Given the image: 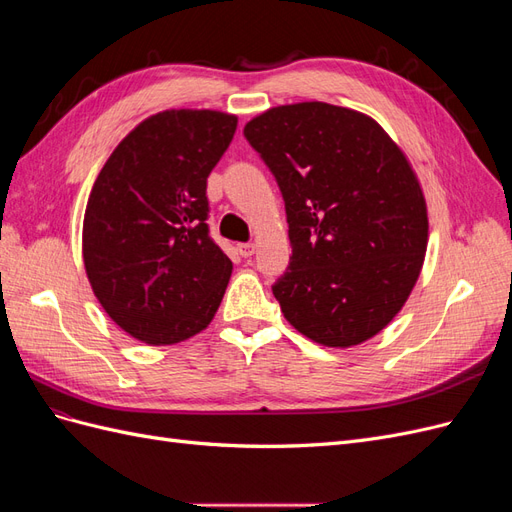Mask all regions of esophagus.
Returning <instances> with one entry per match:
<instances>
[{
    "mask_svg": "<svg viewBox=\"0 0 512 512\" xmlns=\"http://www.w3.org/2000/svg\"><path fill=\"white\" fill-rule=\"evenodd\" d=\"M237 252H239L243 258H250V256L256 252V245H254V243H239V245H237Z\"/></svg>",
    "mask_w": 512,
    "mask_h": 512,
    "instance_id": "34e87169",
    "label": "esophagus"
}]
</instances>
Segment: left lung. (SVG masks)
<instances>
[{"label":"left lung","mask_w":512,"mask_h":512,"mask_svg":"<svg viewBox=\"0 0 512 512\" xmlns=\"http://www.w3.org/2000/svg\"><path fill=\"white\" fill-rule=\"evenodd\" d=\"M243 134L286 205L292 256L271 286L284 318L331 348L374 337L404 307L427 250L406 156L374 119L327 102L269 108Z\"/></svg>","instance_id":"obj_1"}]
</instances>
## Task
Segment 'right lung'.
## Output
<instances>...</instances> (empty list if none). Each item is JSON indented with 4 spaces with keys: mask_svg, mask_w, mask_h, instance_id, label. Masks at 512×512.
Masks as SVG:
<instances>
[{
    "mask_svg": "<svg viewBox=\"0 0 512 512\" xmlns=\"http://www.w3.org/2000/svg\"><path fill=\"white\" fill-rule=\"evenodd\" d=\"M237 130L218 111H164L106 160L83 222V260L104 312L151 346L213 320L232 262L209 235L207 177Z\"/></svg>",
    "mask_w": 512,
    "mask_h": 512,
    "instance_id": "right-lung-1",
    "label": "right lung"
}]
</instances>
